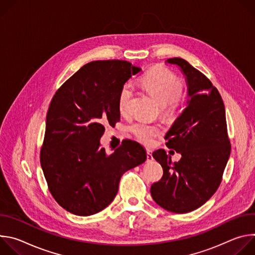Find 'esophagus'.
Instances as JSON below:
<instances>
[{"label":"esophagus","instance_id":"34e87169","mask_svg":"<svg viewBox=\"0 0 255 255\" xmlns=\"http://www.w3.org/2000/svg\"><path fill=\"white\" fill-rule=\"evenodd\" d=\"M146 155H147V161H151L153 160V157H152V154H151V151L149 149L146 150Z\"/></svg>","mask_w":255,"mask_h":255}]
</instances>
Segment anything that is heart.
Listing matches in <instances>:
<instances>
[{
    "mask_svg": "<svg viewBox=\"0 0 255 255\" xmlns=\"http://www.w3.org/2000/svg\"><path fill=\"white\" fill-rule=\"evenodd\" d=\"M142 85L149 95L162 106L165 111H171L179 100L183 91L180 79L171 70L164 66H156L147 71L142 78ZM133 88L129 83L122 86L118 97V108L121 113L127 110L132 98ZM135 137L144 144L151 143L152 139L159 134L160 128L146 122H136L130 127Z\"/></svg>",
    "mask_w": 255,
    "mask_h": 255,
    "instance_id": "obj_1",
    "label": "heart"
}]
</instances>
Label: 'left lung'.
<instances>
[{
    "label": "left lung",
    "instance_id": "8db88e82",
    "mask_svg": "<svg viewBox=\"0 0 255 255\" xmlns=\"http://www.w3.org/2000/svg\"><path fill=\"white\" fill-rule=\"evenodd\" d=\"M184 75L186 108L166 132L167 147L181 154L172 162L163 149L152 153L163 168L151 186L154 202L164 210L184 214L204 205L220 186L231 146L227 135L225 107L212 83L183 58H169Z\"/></svg>",
    "mask_w": 255,
    "mask_h": 255
}]
</instances>
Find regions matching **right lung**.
Segmentation results:
<instances>
[{"instance_id": "1", "label": "right lung", "mask_w": 255, "mask_h": 255, "mask_svg": "<svg viewBox=\"0 0 255 255\" xmlns=\"http://www.w3.org/2000/svg\"><path fill=\"white\" fill-rule=\"evenodd\" d=\"M141 70L125 60L85 64L55 93L46 115L40 163L49 191L66 211L91 216L115 199L121 176L146 160V150L125 140L107 154L104 123L120 121L119 92Z\"/></svg>"}]
</instances>
